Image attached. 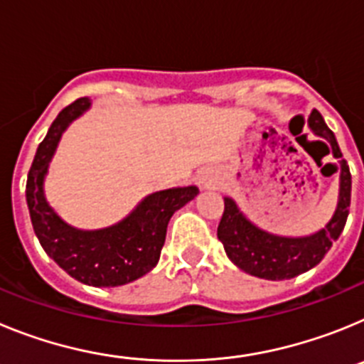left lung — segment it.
Wrapping results in <instances>:
<instances>
[{"label": "left lung", "instance_id": "1", "mask_svg": "<svg viewBox=\"0 0 364 364\" xmlns=\"http://www.w3.org/2000/svg\"><path fill=\"white\" fill-rule=\"evenodd\" d=\"M308 125L315 134L326 138L330 142L336 159L343 156L336 136L328 129L317 109L310 112ZM336 169L337 171L341 169L339 200H337L336 213L323 230L308 237H279L260 230L244 217L242 211L231 198H224V213L218 224L217 237L224 244L226 255L230 257L231 262L239 266L242 272L268 281L294 279L319 264L328 250L332 247L333 240L339 239L348 218L352 175L346 160H341Z\"/></svg>", "mask_w": 364, "mask_h": 364}]
</instances>
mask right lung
<instances>
[{
    "label": "right lung",
    "mask_w": 364,
    "mask_h": 364,
    "mask_svg": "<svg viewBox=\"0 0 364 364\" xmlns=\"http://www.w3.org/2000/svg\"><path fill=\"white\" fill-rule=\"evenodd\" d=\"M91 107L78 98L49 127L38 146L27 176V205L32 228L45 253L70 277L89 286H122L149 273L160 259L169 218L198 195L197 186L156 191L144 198L122 222L104 230L83 231L69 226L47 204L43 180L63 131Z\"/></svg>",
    "instance_id": "add662e5"
}]
</instances>
